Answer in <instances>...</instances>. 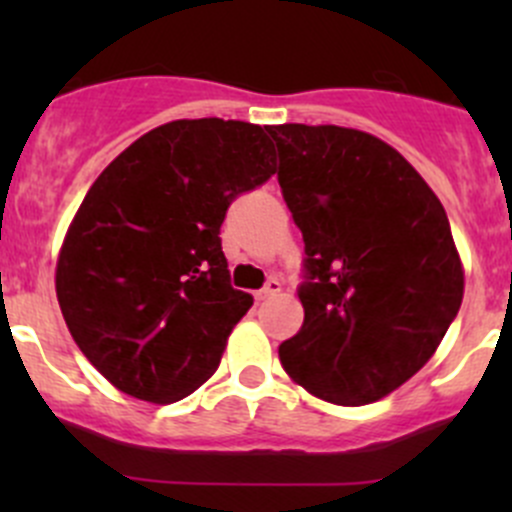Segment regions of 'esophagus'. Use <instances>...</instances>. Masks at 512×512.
Returning <instances> with one entry per match:
<instances>
[{"instance_id": "esophagus-1", "label": "esophagus", "mask_w": 512, "mask_h": 512, "mask_svg": "<svg viewBox=\"0 0 512 512\" xmlns=\"http://www.w3.org/2000/svg\"><path fill=\"white\" fill-rule=\"evenodd\" d=\"M280 292H282V285H280V282H277V280H270V282H267L265 287L260 289V292L255 294V297L260 299V302H262V299H272V297H277V294H280Z\"/></svg>"}]
</instances>
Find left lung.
<instances>
[{
	"instance_id": "1",
	"label": "left lung",
	"mask_w": 512,
	"mask_h": 512,
	"mask_svg": "<svg viewBox=\"0 0 512 512\" xmlns=\"http://www.w3.org/2000/svg\"><path fill=\"white\" fill-rule=\"evenodd\" d=\"M280 188L304 237V324L280 344L294 384L337 406L379 401L441 344L463 302L446 210L371 133L282 123Z\"/></svg>"
}]
</instances>
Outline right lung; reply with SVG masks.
I'll return each instance as SVG.
<instances>
[{
	"instance_id": "obj_1",
	"label": "right lung",
	"mask_w": 512,
	"mask_h": 512,
	"mask_svg": "<svg viewBox=\"0 0 512 512\" xmlns=\"http://www.w3.org/2000/svg\"><path fill=\"white\" fill-rule=\"evenodd\" d=\"M275 170L262 126L180 118L94 180L59 250L56 297L74 342L118 391L173 404L215 374L252 307L230 285L220 225Z\"/></svg>"
}]
</instances>
